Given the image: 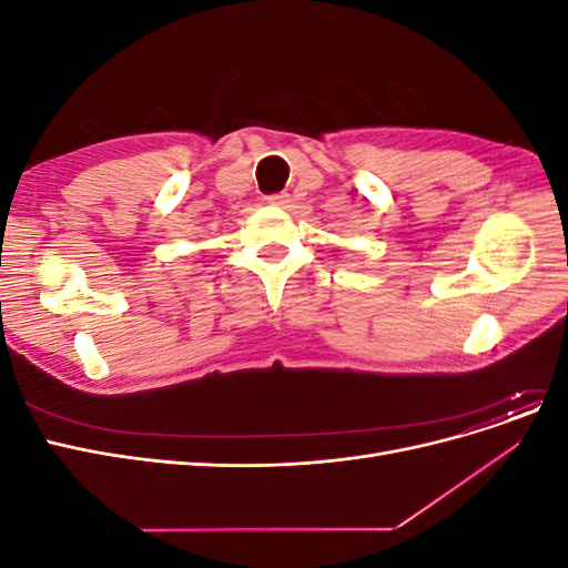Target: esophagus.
<instances>
[{
  "label": "esophagus",
  "instance_id": "esophagus-1",
  "mask_svg": "<svg viewBox=\"0 0 568 568\" xmlns=\"http://www.w3.org/2000/svg\"><path fill=\"white\" fill-rule=\"evenodd\" d=\"M265 201H267L270 205H288V203H291V196H288L286 192H280V194H270V196H265Z\"/></svg>",
  "mask_w": 568,
  "mask_h": 568
}]
</instances>
